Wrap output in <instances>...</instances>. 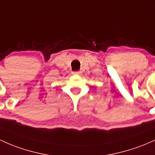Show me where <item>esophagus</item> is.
Returning a JSON list of instances; mask_svg holds the SVG:
<instances>
[{
	"label": "esophagus",
	"instance_id": "1",
	"mask_svg": "<svg viewBox=\"0 0 155 155\" xmlns=\"http://www.w3.org/2000/svg\"><path fill=\"white\" fill-rule=\"evenodd\" d=\"M72 74L74 75H81V74H82V72L79 71H76V72H72Z\"/></svg>",
	"mask_w": 155,
	"mask_h": 155
}]
</instances>
